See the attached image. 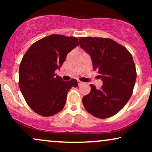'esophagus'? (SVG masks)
<instances>
[{
  "instance_id": "34e87169",
  "label": "esophagus",
  "mask_w": 152,
  "mask_h": 152,
  "mask_svg": "<svg viewBox=\"0 0 152 152\" xmlns=\"http://www.w3.org/2000/svg\"><path fill=\"white\" fill-rule=\"evenodd\" d=\"M83 82L82 81H79V80H78V86H81V84H83Z\"/></svg>"
}]
</instances>
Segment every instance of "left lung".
Wrapping results in <instances>:
<instances>
[{
    "label": "left lung",
    "instance_id": "8db88e82",
    "mask_svg": "<svg viewBox=\"0 0 152 152\" xmlns=\"http://www.w3.org/2000/svg\"><path fill=\"white\" fill-rule=\"evenodd\" d=\"M78 41L81 48L90 54L94 70L98 71L104 83L99 89L90 84V93L82 99L84 108L99 118L114 116L133 93L137 71L132 55L110 38L80 37Z\"/></svg>",
    "mask_w": 152,
    "mask_h": 152
}]
</instances>
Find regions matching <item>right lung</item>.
<instances>
[{
    "instance_id": "add662e5",
    "label": "right lung",
    "mask_w": 152,
    "mask_h": 152,
    "mask_svg": "<svg viewBox=\"0 0 152 152\" xmlns=\"http://www.w3.org/2000/svg\"><path fill=\"white\" fill-rule=\"evenodd\" d=\"M78 38L53 34L33 43L19 66V88L33 111L43 116L56 114L64 109L76 79L64 81L55 71L65 61L67 54L78 46Z\"/></svg>"
}]
</instances>
